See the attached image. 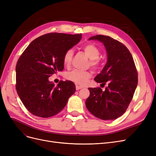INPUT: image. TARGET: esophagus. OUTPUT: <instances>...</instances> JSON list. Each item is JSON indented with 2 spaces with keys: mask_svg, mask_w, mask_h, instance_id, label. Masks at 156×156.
Returning <instances> with one entry per match:
<instances>
[{
  "mask_svg": "<svg viewBox=\"0 0 156 156\" xmlns=\"http://www.w3.org/2000/svg\"><path fill=\"white\" fill-rule=\"evenodd\" d=\"M81 88H83V87H81V86H78V85H76V90H80V89H81Z\"/></svg>",
  "mask_w": 156,
  "mask_h": 156,
  "instance_id": "obj_1",
  "label": "esophagus"
}]
</instances>
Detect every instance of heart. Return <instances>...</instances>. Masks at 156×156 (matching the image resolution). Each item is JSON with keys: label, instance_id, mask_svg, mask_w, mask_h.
Listing matches in <instances>:
<instances>
[{"label": "heart", "instance_id": "b5f03b06", "mask_svg": "<svg viewBox=\"0 0 156 156\" xmlns=\"http://www.w3.org/2000/svg\"><path fill=\"white\" fill-rule=\"evenodd\" d=\"M84 53L90 58L89 66L94 69H98L101 65V59L99 57L100 51L93 44H87L83 47ZM73 57V51L68 49L63 55V63L66 66H69ZM92 73L89 71L73 69L66 74V78L79 85H85L91 78Z\"/></svg>", "mask_w": 156, "mask_h": 156}]
</instances>
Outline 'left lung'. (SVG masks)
<instances>
[{
    "label": "left lung",
    "mask_w": 156,
    "mask_h": 156,
    "mask_svg": "<svg viewBox=\"0 0 156 156\" xmlns=\"http://www.w3.org/2000/svg\"><path fill=\"white\" fill-rule=\"evenodd\" d=\"M89 40L103 42L107 53V62L101 72L94 79L101 84L108 83L105 90L100 87L88 88L87 109L98 119L114 120L126 111L138 83V73L129 51L119 41L104 35Z\"/></svg>",
    "instance_id": "obj_1"
}]
</instances>
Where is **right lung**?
<instances>
[{"label":"right lung","mask_w":156,"mask_h":156,"mask_svg":"<svg viewBox=\"0 0 156 156\" xmlns=\"http://www.w3.org/2000/svg\"><path fill=\"white\" fill-rule=\"evenodd\" d=\"M81 39V34L52 32L33 40L16 64V88L19 97L32 115L49 118L65 107L75 92V84L49 81L51 75L64 69L63 55Z\"/></svg>","instance_id":"obj_1"}]
</instances>
